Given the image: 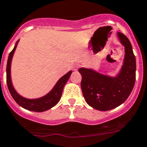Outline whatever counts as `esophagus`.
<instances>
[{
    "mask_svg": "<svg viewBox=\"0 0 147 147\" xmlns=\"http://www.w3.org/2000/svg\"><path fill=\"white\" fill-rule=\"evenodd\" d=\"M78 67H79V65H75V66H74V70H77V69Z\"/></svg>",
    "mask_w": 147,
    "mask_h": 147,
    "instance_id": "1",
    "label": "esophagus"
}]
</instances>
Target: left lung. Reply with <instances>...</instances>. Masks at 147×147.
<instances>
[{"instance_id":"obj_1","label":"left lung","mask_w":147,"mask_h":147,"mask_svg":"<svg viewBox=\"0 0 147 147\" xmlns=\"http://www.w3.org/2000/svg\"><path fill=\"white\" fill-rule=\"evenodd\" d=\"M125 47V57L116 76L100 73L89 68H80L82 94L90 107L99 111H108L121 105L133 90L136 79V59L131 44L121 32L117 33Z\"/></svg>"}]
</instances>
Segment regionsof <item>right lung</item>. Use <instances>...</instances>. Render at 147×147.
Wrapping results in <instances>:
<instances>
[{
    "instance_id": "right-lung-1",
    "label": "right lung",
    "mask_w": 147,
    "mask_h": 147,
    "mask_svg": "<svg viewBox=\"0 0 147 147\" xmlns=\"http://www.w3.org/2000/svg\"><path fill=\"white\" fill-rule=\"evenodd\" d=\"M19 41L20 40L16 41L13 51L9 53L7 59V84L9 93L14 100L17 102L20 107L26 109L27 110L38 112V113H41V112L48 110L59 102V100L61 98L62 94H63V88L66 84V82H68L72 71H69L65 75L62 76L57 81L56 84L53 86V88L47 94H45V96H40L39 98L34 99H28L24 97L16 90L13 85L11 79L12 59H13Z\"/></svg>"
}]
</instances>
